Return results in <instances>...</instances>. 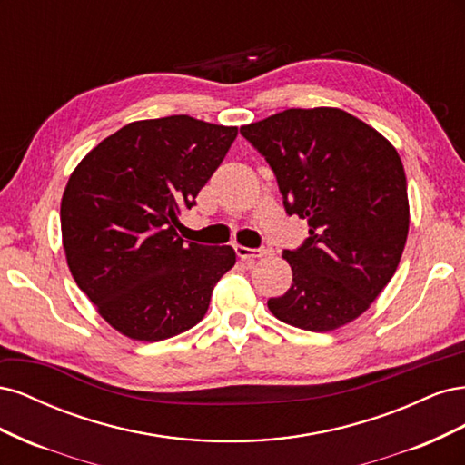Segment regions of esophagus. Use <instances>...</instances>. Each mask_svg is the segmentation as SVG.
<instances>
[{"instance_id": "34e87169", "label": "esophagus", "mask_w": 465, "mask_h": 465, "mask_svg": "<svg viewBox=\"0 0 465 465\" xmlns=\"http://www.w3.org/2000/svg\"><path fill=\"white\" fill-rule=\"evenodd\" d=\"M234 252H236V256L244 262H254L267 254V250H263V248H246V246H234Z\"/></svg>"}]
</instances>
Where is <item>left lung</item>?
<instances>
[{"label": "left lung", "mask_w": 465, "mask_h": 465, "mask_svg": "<svg viewBox=\"0 0 465 465\" xmlns=\"http://www.w3.org/2000/svg\"><path fill=\"white\" fill-rule=\"evenodd\" d=\"M270 163L289 215L308 236L285 250L292 283L267 301L281 322L331 331L359 318L390 283L410 231L400 154L372 125L341 108H289L242 125Z\"/></svg>", "instance_id": "obj_1"}]
</instances>
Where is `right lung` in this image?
<instances>
[{
	"label": "right lung",
	"instance_id": "right-lung-1",
	"mask_svg": "<svg viewBox=\"0 0 465 465\" xmlns=\"http://www.w3.org/2000/svg\"><path fill=\"white\" fill-rule=\"evenodd\" d=\"M238 128L192 116L137 120L103 139L75 166L62 195L67 267L112 328L161 341L193 328L231 246L182 241V209L217 171Z\"/></svg>",
	"mask_w": 465,
	"mask_h": 465
}]
</instances>
